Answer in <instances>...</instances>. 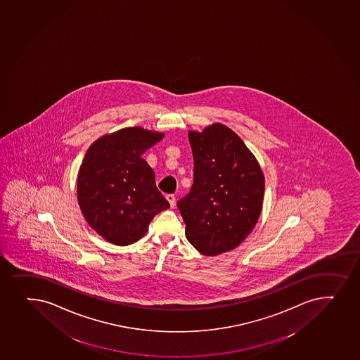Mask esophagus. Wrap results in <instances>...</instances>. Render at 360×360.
<instances>
[{
  "instance_id": "esophagus-1",
  "label": "esophagus",
  "mask_w": 360,
  "mask_h": 360,
  "mask_svg": "<svg viewBox=\"0 0 360 360\" xmlns=\"http://www.w3.org/2000/svg\"><path fill=\"white\" fill-rule=\"evenodd\" d=\"M167 200L169 201V203H170L171 208H174V205H176V198H174V195L169 193V195H167Z\"/></svg>"
}]
</instances>
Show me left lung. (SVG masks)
Masks as SVG:
<instances>
[{
  "instance_id": "obj_1",
  "label": "left lung",
  "mask_w": 360,
  "mask_h": 360,
  "mask_svg": "<svg viewBox=\"0 0 360 360\" xmlns=\"http://www.w3.org/2000/svg\"><path fill=\"white\" fill-rule=\"evenodd\" d=\"M193 184L177 207L186 239L200 253L221 255L238 248L258 222L265 178L259 162L236 131L210 124L188 133Z\"/></svg>"
}]
</instances>
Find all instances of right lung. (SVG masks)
Wrapping results in <instances>:
<instances>
[{
	"label": "right lung",
	"mask_w": 360,
	"mask_h": 360,
	"mask_svg": "<svg viewBox=\"0 0 360 360\" xmlns=\"http://www.w3.org/2000/svg\"><path fill=\"white\" fill-rule=\"evenodd\" d=\"M164 133L127 127L90 145L77 176V200L90 227L110 244L127 246L146 234L155 215L170 207L141 155Z\"/></svg>",
	"instance_id": "obj_1"
}]
</instances>
